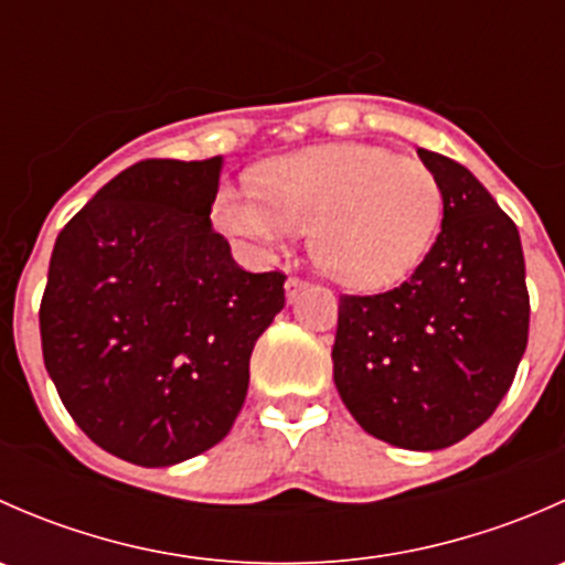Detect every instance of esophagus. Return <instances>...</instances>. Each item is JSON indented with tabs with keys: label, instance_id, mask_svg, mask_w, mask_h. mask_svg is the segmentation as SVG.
I'll list each match as a JSON object with an SVG mask.
<instances>
[{
	"label": "esophagus",
	"instance_id": "esophagus-1",
	"mask_svg": "<svg viewBox=\"0 0 565 565\" xmlns=\"http://www.w3.org/2000/svg\"><path fill=\"white\" fill-rule=\"evenodd\" d=\"M303 289H306V281H300V278H287V284H284V292H287L289 303H295V300L303 295Z\"/></svg>",
	"mask_w": 565,
	"mask_h": 565
}]
</instances>
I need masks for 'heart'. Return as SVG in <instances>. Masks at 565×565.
<instances>
[{
  "instance_id": "obj_1",
  "label": "heart",
  "mask_w": 565,
  "mask_h": 565,
  "mask_svg": "<svg viewBox=\"0 0 565 565\" xmlns=\"http://www.w3.org/2000/svg\"><path fill=\"white\" fill-rule=\"evenodd\" d=\"M256 193L221 188L215 224L267 254L311 230L317 265L358 292L404 281L429 254L443 215L435 174L374 145L273 158L256 172Z\"/></svg>"
}]
</instances>
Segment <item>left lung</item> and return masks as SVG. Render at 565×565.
<instances>
[{"label": "left lung", "mask_w": 565, "mask_h": 565, "mask_svg": "<svg viewBox=\"0 0 565 565\" xmlns=\"http://www.w3.org/2000/svg\"><path fill=\"white\" fill-rule=\"evenodd\" d=\"M443 196L435 246L402 287L341 295L333 383L377 440L440 451L494 413L527 347L525 256L476 174L418 150Z\"/></svg>", "instance_id": "1"}]
</instances>
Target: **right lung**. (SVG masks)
Instances as JSON below:
<instances>
[{
  "instance_id": "add662e5",
  "label": "right lung",
  "mask_w": 565,
  "mask_h": 565,
  "mask_svg": "<svg viewBox=\"0 0 565 565\" xmlns=\"http://www.w3.org/2000/svg\"><path fill=\"white\" fill-rule=\"evenodd\" d=\"M224 156L141 161L60 232L43 361L78 429L114 457L169 467L230 435L281 273H248L210 224Z\"/></svg>"
}]
</instances>
